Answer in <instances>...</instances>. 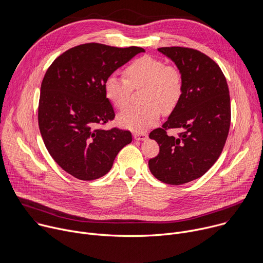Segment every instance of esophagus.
I'll return each instance as SVG.
<instances>
[{
	"instance_id": "obj_1",
	"label": "esophagus",
	"mask_w": 263,
	"mask_h": 263,
	"mask_svg": "<svg viewBox=\"0 0 263 263\" xmlns=\"http://www.w3.org/2000/svg\"><path fill=\"white\" fill-rule=\"evenodd\" d=\"M133 136H134V138L135 139H137V140H144L146 137H147V135H146V133H143V132H137V133H134L133 134Z\"/></svg>"
}]
</instances>
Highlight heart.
<instances>
[{
    "label": "heart",
    "instance_id": "1",
    "mask_svg": "<svg viewBox=\"0 0 263 263\" xmlns=\"http://www.w3.org/2000/svg\"><path fill=\"white\" fill-rule=\"evenodd\" d=\"M124 78L109 76L104 83L106 99L117 109H125L132 90L141 91L142 106L131 107L119 116V124L127 129L140 132L154 126L162 110L173 111L180 103L184 91L181 70L165 64L160 58L144 55L131 62L124 70Z\"/></svg>",
    "mask_w": 263,
    "mask_h": 263
}]
</instances>
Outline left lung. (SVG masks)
<instances>
[{"mask_svg": "<svg viewBox=\"0 0 263 263\" xmlns=\"http://www.w3.org/2000/svg\"><path fill=\"white\" fill-rule=\"evenodd\" d=\"M158 51L181 70L184 91L168 120L148 135L159 144L148 167L161 182L181 185L202 177L221 154L231 123L229 88L218 64L204 53L184 47ZM170 128L182 132L168 137Z\"/></svg>", "mask_w": 263, "mask_h": 263, "instance_id": "8db88e82", "label": "left lung"}]
</instances>
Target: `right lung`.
<instances>
[{"label":"right lung","mask_w":263,"mask_h":263,"mask_svg":"<svg viewBox=\"0 0 263 263\" xmlns=\"http://www.w3.org/2000/svg\"><path fill=\"white\" fill-rule=\"evenodd\" d=\"M139 47L98 43L73 47L48 68L41 87L39 126L50 155L67 174L90 181L106 175L121 149L132 141L129 130L102 126L116 114L106 99V79Z\"/></svg>","instance_id":"obj_1"}]
</instances>
